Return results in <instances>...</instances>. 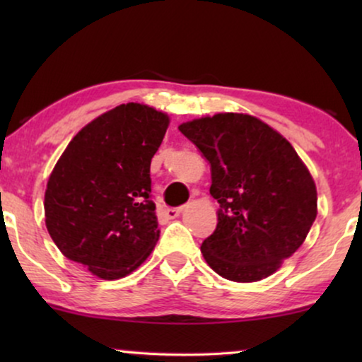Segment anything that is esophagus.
I'll use <instances>...</instances> for the list:
<instances>
[{
    "instance_id": "esophagus-1",
    "label": "esophagus",
    "mask_w": 362,
    "mask_h": 362,
    "mask_svg": "<svg viewBox=\"0 0 362 362\" xmlns=\"http://www.w3.org/2000/svg\"><path fill=\"white\" fill-rule=\"evenodd\" d=\"M181 212H182V207H168V209L163 211V214H165L168 219H176Z\"/></svg>"
}]
</instances>
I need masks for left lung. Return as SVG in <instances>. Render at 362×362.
I'll return each instance as SVG.
<instances>
[{"instance_id": "1", "label": "left lung", "mask_w": 362, "mask_h": 362, "mask_svg": "<svg viewBox=\"0 0 362 362\" xmlns=\"http://www.w3.org/2000/svg\"><path fill=\"white\" fill-rule=\"evenodd\" d=\"M211 163L217 227L201 252L216 274L259 281L298 250L316 219V186L293 146L259 118L217 113L180 125Z\"/></svg>"}]
</instances>
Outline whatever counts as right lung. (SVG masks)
<instances>
[{"mask_svg":"<svg viewBox=\"0 0 362 362\" xmlns=\"http://www.w3.org/2000/svg\"><path fill=\"white\" fill-rule=\"evenodd\" d=\"M168 123V115L148 105H118L72 138L49 176V235L98 279L128 275L156 245L150 165Z\"/></svg>","mask_w":362,"mask_h":362,"instance_id":"right-lung-1","label":"right lung"}]
</instances>
